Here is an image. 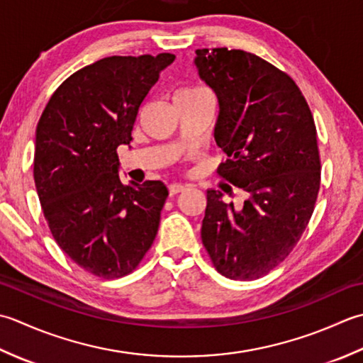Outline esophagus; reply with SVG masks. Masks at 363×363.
I'll list each match as a JSON object with an SVG mask.
<instances>
[{
    "instance_id": "1",
    "label": "esophagus",
    "mask_w": 363,
    "mask_h": 363,
    "mask_svg": "<svg viewBox=\"0 0 363 363\" xmlns=\"http://www.w3.org/2000/svg\"><path fill=\"white\" fill-rule=\"evenodd\" d=\"M183 189H184V184H182V183H171V184H169V192H171V196L179 194V192L183 191Z\"/></svg>"
}]
</instances>
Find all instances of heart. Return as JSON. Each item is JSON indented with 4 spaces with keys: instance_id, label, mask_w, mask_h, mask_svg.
<instances>
[{
    "instance_id": "b5f03b06",
    "label": "heart",
    "mask_w": 363,
    "mask_h": 363,
    "mask_svg": "<svg viewBox=\"0 0 363 363\" xmlns=\"http://www.w3.org/2000/svg\"><path fill=\"white\" fill-rule=\"evenodd\" d=\"M199 92H205V91H203V89H199V87H196V89H186V91L180 92L179 95H189V94H199Z\"/></svg>"
}]
</instances>
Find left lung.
Here are the masks:
<instances>
[{"mask_svg": "<svg viewBox=\"0 0 363 363\" xmlns=\"http://www.w3.org/2000/svg\"><path fill=\"white\" fill-rule=\"evenodd\" d=\"M194 64L216 94L214 140L228 160L220 177L249 197L241 210L206 191L202 242L214 268L233 280L268 274L291 252L320 189L316 128L294 81L242 50H196Z\"/></svg>", "mask_w": 363, "mask_h": 363, "instance_id": "obj_1", "label": "left lung"}]
</instances>
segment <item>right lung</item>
Wrapping results in <instances>:
<instances>
[{"label": "right lung", "mask_w": 363, "mask_h": 363, "mask_svg": "<svg viewBox=\"0 0 363 363\" xmlns=\"http://www.w3.org/2000/svg\"><path fill=\"white\" fill-rule=\"evenodd\" d=\"M175 56H111L73 73L51 95L35 130L34 182L53 238L103 279L130 274L157 236L167 188L123 184L117 147Z\"/></svg>", "instance_id": "1"}]
</instances>
